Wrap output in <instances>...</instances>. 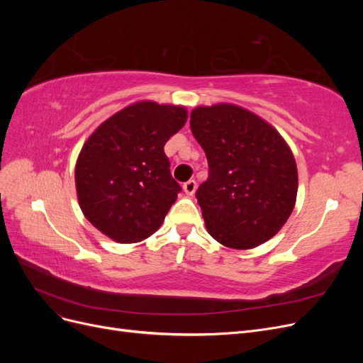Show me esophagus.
I'll return each mask as SVG.
<instances>
[{
  "instance_id": "34e87169",
  "label": "esophagus",
  "mask_w": 363,
  "mask_h": 363,
  "mask_svg": "<svg viewBox=\"0 0 363 363\" xmlns=\"http://www.w3.org/2000/svg\"><path fill=\"white\" fill-rule=\"evenodd\" d=\"M183 191L186 195H194L196 191V182L195 180H188L183 184Z\"/></svg>"
}]
</instances>
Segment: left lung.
Wrapping results in <instances>:
<instances>
[{"label": "left lung", "instance_id": "obj_1", "mask_svg": "<svg viewBox=\"0 0 363 363\" xmlns=\"http://www.w3.org/2000/svg\"><path fill=\"white\" fill-rule=\"evenodd\" d=\"M191 130L208 162V179L196 191L208 235L233 250L276 236L298 191L288 142L268 121L232 103L195 107Z\"/></svg>", "mask_w": 363, "mask_h": 363}]
</instances>
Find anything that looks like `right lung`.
Returning <instances> with one entry per match:
<instances>
[{"label": "right lung", "instance_id": "obj_1", "mask_svg": "<svg viewBox=\"0 0 363 363\" xmlns=\"http://www.w3.org/2000/svg\"><path fill=\"white\" fill-rule=\"evenodd\" d=\"M186 121L184 106L140 100L86 139L75 162L77 200L103 235L135 244L157 232L182 191L163 147Z\"/></svg>", "mask_w": 363, "mask_h": 363}]
</instances>
